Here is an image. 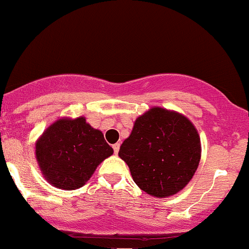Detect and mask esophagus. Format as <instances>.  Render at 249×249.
Here are the masks:
<instances>
[{"instance_id": "esophagus-1", "label": "esophagus", "mask_w": 249, "mask_h": 249, "mask_svg": "<svg viewBox=\"0 0 249 249\" xmlns=\"http://www.w3.org/2000/svg\"><path fill=\"white\" fill-rule=\"evenodd\" d=\"M112 147H113V152H115V154H117L119 152V147H121V144H119V142H116V144L112 145Z\"/></svg>"}]
</instances>
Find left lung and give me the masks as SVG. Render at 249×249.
Wrapping results in <instances>:
<instances>
[{"label": "left lung", "instance_id": "left-lung-1", "mask_svg": "<svg viewBox=\"0 0 249 249\" xmlns=\"http://www.w3.org/2000/svg\"><path fill=\"white\" fill-rule=\"evenodd\" d=\"M198 131L186 117L153 107L138 117L119 157L147 194L166 198L188 184L200 161Z\"/></svg>", "mask_w": 249, "mask_h": 249}]
</instances>
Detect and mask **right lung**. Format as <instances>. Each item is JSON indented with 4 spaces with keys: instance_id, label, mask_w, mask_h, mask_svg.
<instances>
[{
    "instance_id": "1",
    "label": "right lung",
    "mask_w": 249,
    "mask_h": 249,
    "mask_svg": "<svg viewBox=\"0 0 249 249\" xmlns=\"http://www.w3.org/2000/svg\"><path fill=\"white\" fill-rule=\"evenodd\" d=\"M113 153L104 136L85 122L59 119L36 142V159L45 179L55 187L76 190Z\"/></svg>"
}]
</instances>
